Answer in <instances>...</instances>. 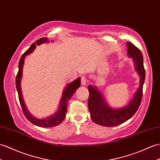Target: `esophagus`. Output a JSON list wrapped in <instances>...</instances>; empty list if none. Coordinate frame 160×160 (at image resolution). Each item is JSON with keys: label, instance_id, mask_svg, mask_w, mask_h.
I'll return each mask as SVG.
<instances>
[{"label": "esophagus", "instance_id": "esophagus-1", "mask_svg": "<svg viewBox=\"0 0 160 160\" xmlns=\"http://www.w3.org/2000/svg\"><path fill=\"white\" fill-rule=\"evenodd\" d=\"M81 84L82 85H83V86H85V85H87V78L85 76H82L81 78Z\"/></svg>", "mask_w": 160, "mask_h": 160}]
</instances>
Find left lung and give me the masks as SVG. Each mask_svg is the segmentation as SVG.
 I'll use <instances>...</instances> for the list:
<instances>
[{
  "mask_svg": "<svg viewBox=\"0 0 160 160\" xmlns=\"http://www.w3.org/2000/svg\"><path fill=\"white\" fill-rule=\"evenodd\" d=\"M126 45L128 57L132 58L135 70L140 76V86L128 105L120 108H113L108 105L102 92L95 85L90 84L88 87V107L91 118L95 123L105 127H114L129 120L138 110L142 101L143 84L145 80L143 57L140 50L132 43L127 42Z\"/></svg>",
  "mask_w": 160,
  "mask_h": 160,
  "instance_id": "1",
  "label": "left lung"
}]
</instances>
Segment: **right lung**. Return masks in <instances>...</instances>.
Segmentation results:
<instances>
[{"instance_id":"right-lung-1","label":"right lung","mask_w":160,"mask_h":160,"mask_svg":"<svg viewBox=\"0 0 160 160\" xmlns=\"http://www.w3.org/2000/svg\"><path fill=\"white\" fill-rule=\"evenodd\" d=\"M52 42V41H51ZM50 41L48 39V38H42L38 41H36L35 43H33L31 46L27 51L22 55L21 57L19 65H18V73L16 76V88L18 93V98H19V101L20 103L21 107L23 110L24 114L27 118V119L31 122L32 124H34L37 126H39L41 128H52L54 127V126H57L62 122L65 118L67 110H68V103L69 100L71 99L72 95L74 92L80 86V78H78L76 80L72 82L69 84H67V86L64 88L62 91L61 98L60 100V103H59V106L56 112L51 114L50 116L47 117L46 118H37L30 113L28 110L27 106L25 105V103L24 102L23 97H22V89H21V80L22 78V72H23V67L24 64V58H26V56H27L30 54H31L34 50L36 48V46H39L42 43H49Z\"/></svg>"}]
</instances>
